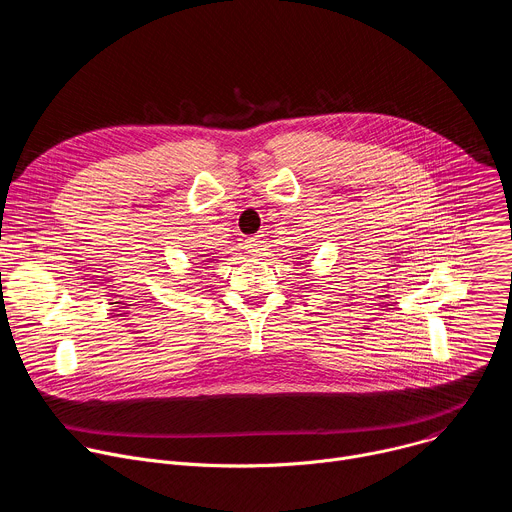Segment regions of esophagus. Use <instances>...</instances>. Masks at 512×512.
<instances>
[{
  "label": "esophagus",
  "instance_id": "34e87169",
  "mask_svg": "<svg viewBox=\"0 0 512 512\" xmlns=\"http://www.w3.org/2000/svg\"><path fill=\"white\" fill-rule=\"evenodd\" d=\"M259 245H261V239H259L257 235L245 239V249H247V253H251V255H255V253L259 251Z\"/></svg>",
  "mask_w": 512,
  "mask_h": 512
}]
</instances>
